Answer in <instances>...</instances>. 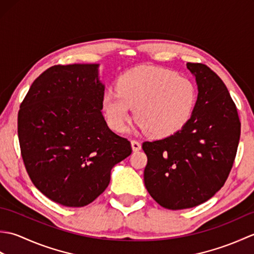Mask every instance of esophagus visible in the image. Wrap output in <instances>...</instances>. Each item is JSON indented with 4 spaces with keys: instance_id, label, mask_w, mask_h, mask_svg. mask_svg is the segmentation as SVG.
<instances>
[{
    "instance_id": "esophagus-1",
    "label": "esophagus",
    "mask_w": 254,
    "mask_h": 254,
    "mask_svg": "<svg viewBox=\"0 0 254 254\" xmlns=\"http://www.w3.org/2000/svg\"><path fill=\"white\" fill-rule=\"evenodd\" d=\"M131 145H132V149L134 150V152H137V150H139V149L142 148L141 143H139L138 141H136V139H132Z\"/></svg>"
}]
</instances>
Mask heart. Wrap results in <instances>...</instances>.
<instances>
[{
	"label": "heart",
	"instance_id": "1",
	"mask_svg": "<svg viewBox=\"0 0 254 254\" xmlns=\"http://www.w3.org/2000/svg\"><path fill=\"white\" fill-rule=\"evenodd\" d=\"M197 101L196 86L190 78L170 69L139 66L123 73L117 90L102 97V111L109 127L122 132L132 108L138 127L150 136L163 138L181 131L193 116Z\"/></svg>",
	"mask_w": 254,
	"mask_h": 254
}]
</instances>
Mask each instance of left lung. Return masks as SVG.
Listing matches in <instances>:
<instances>
[{
	"instance_id": "8db88e82",
	"label": "left lung",
	"mask_w": 254,
	"mask_h": 254,
	"mask_svg": "<svg viewBox=\"0 0 254 254\" xmlns=\"http://www.w3.org/2000/svg\"><path fill=\"white\" fill-rule=\"evenodd\" d=\"M197 85V101L187 126L174 135L144 142V182L160 206L191 208L206 202L227 180L238 148L240 120L218 75L187 63Z\"/></svg>"
}]
</instances>
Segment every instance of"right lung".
<instances>
[{"label":"right lung","instance_id":"right-lung-1","mask_svg":"<svg viewBox=\"0 0 254 254\" xmlns=\"http://www.w3.org/2000/svg\"><path fill=\"white\" fill-rule=\"evenodd\" d=\"M99 64L55 65L35 79L18 111L26 170L51 201L88 205L110 182L113 166L132 153L102 116Z\"/></svg>","mask_w":254,"mask_h":254}]
</instances>
